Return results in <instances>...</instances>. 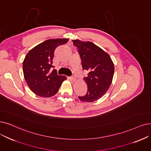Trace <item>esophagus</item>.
<instances>
[{
  "label": "esophagus",
  "instance_id": "34e87169",
  "mask_svg": "<svg viewBox=\"0 0 151 151\" xmlns=\"http://www.w3.org/2000/svg\"><path fill=\"white\" fill-rule=\"evenodd\" d=\"M69 79H70V81L71 82H74L76 81V78H75V77H69Z\"/></svg>",
  "mask_w": 151,
  "mask_h": 151
}]
</instances>
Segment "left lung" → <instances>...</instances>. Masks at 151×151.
I'll list each match as a JSON object with an SVG mask.
<instances>
[{
    "label": "left lung",
    "instance_id": "obj_1",
    "mask_svg": "<svg viewBox=\"0 0 151 151\" xmlns=\"http://www.w3.org/2000/svg\"><path fill=\"white\" fill-rule=\"evenodd\" d=\"M78 49L83 70L88 76L83 79L87 84L86 95L79 96L84 102H93L103 96L112 82L114 67L108 53L90 41L72 40Z\"/></svg>",
    "mask_w": 151,
    "mask_h": 151
}]
</instances>
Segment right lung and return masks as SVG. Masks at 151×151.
<instances>
[{
    "instance_id": "right-lung-1",
    "label": "right lung",
    "mask_w": 151,
    "mask_h": 151,
    "mask_svg": "<svg viewBox=\"0 0 151 151\" xmlns=\"http://www.w3.org/2000/svg\"><path fill=\"white\" fill-rule=\"evenodd\" d=\"M69 41L68 38L50 39L34 47L23 62L24 78L30 90L41 97H51L56 94L62 83L67 79L59 76L54 69L50 72L56 48Z\"/></svg>"
}]
</instances>
